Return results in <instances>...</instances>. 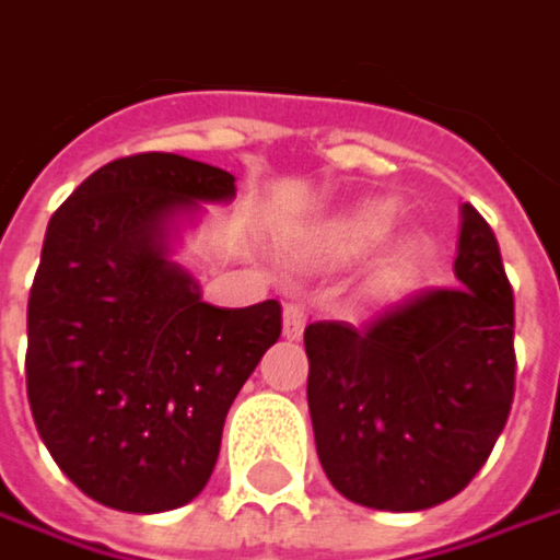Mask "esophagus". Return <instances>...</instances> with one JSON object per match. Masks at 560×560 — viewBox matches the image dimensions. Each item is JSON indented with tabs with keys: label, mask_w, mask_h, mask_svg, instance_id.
I'll use <instances>...</instances> for the list:
<instances>
[{
	"label": "esophagus",
	"mask_w": 560,
	"mask_h": 560,
	"mask_svg": "<svg viewBox=\"0 0 560 560\" xmlns=\"http://www.w3.org/2000/svg\"><path fill=\"white\" fill-rule=\"evenodd\" d=\"M304 323H307V313H304L301 304H284V316H281V332H284V339H301Z\"/></svg>",
	"instance_id": "esophagus-1"
}]
</instances>
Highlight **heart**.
<instances>
[{
    "label": "heart",
    "instance_id": "b5f03b06",
    "mask_svg": "<svg viewBox=\"0 0 560 560\" xmlns=\"http://www.w3.org/2000/svg\"><path fill=\"white\" fill-rule=\"evenodd\" d=\"M396 221V209L383 199H368V202H358L342 214H336L332 221H326L316 237H313V247L326 256H354L364 247L377 244L380 237L393 228ZM421 256V244L415 237H402L389 259H386V272L389 276H399V272H409L411 266L418 262Z\"/></svg>",
    "mask_w": 560,
    "mask_h": 560
}]
</instances>
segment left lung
Returning <instances> with one entry per match:
<instances>
[{"label": "left lung", "mask_w": 560, "mask_h": 560, "mask_svg": "<svg viewBox=\"0 0 560 560\" xmlns=\"http://www.w3.org/2000/svg\"><path fill=\"white\" fill-rule=\"evenodd\" d=\"M456 284L368 329H304L313 441L332 488L371 510L438 508L485 466L513 402V291L488 221L459 209Z\"/></svg>", "instance_id": "1"}]
</instances>
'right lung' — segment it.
Returning <instances> with one entry per match:
<instances>
[{
	"label": "right lung",
	"mask_w": 560,
	"mask_h": 560,
	"mask_svg": "<svg viewBox=\"0 0 560 560\" xmlns=\"http://www.w3.org/2000/svg\"><path fill=\"white\" fill-rule=\"evenodd\" d=\"M234 177L183 154L104 164L56 209L27 301V402L97 504L164 513L212 476L224 418L281 336L279 301L214 307L174 249Z\"/></svg>",
	"instance_id": "obj_1"
}]
</instances>
